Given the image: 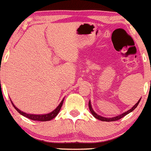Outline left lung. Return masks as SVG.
Segmentation results:
<instances>
[{
  "label": "left lung",
  "mask_w": 151,
  "mask_h": 151,
  "mask_svg": "<svg viewBox=\"0 0 151 151\" xmlns=\"http://www.w3.org/2000/svg\"><path fill=\"white\" fill-rule=\"evenodd\" d=\"M141 98H140L139 100H138V101L137 102L134 106H133L131 108H130V110H128V111H126L125 113H122L121 115H118V116H115V117H113V118H106V117H103V116H101L100 115H98L96 113L95 111H93V109L92 108V106H91V101H89V103H88V107H89V109H90V111H91V113H92L93 116L95 118H97V119L100 120V121H107V122H111V121H118V120L121 119V118H123V117H124L125 116H126V115H128V113H130V112H132V111H133V110L135 109V108H136L137 106H138V103H140V101Z\"/></svg>",
  "instance_id": "left-lung-1"
}]
</instances>
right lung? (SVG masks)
<instances>
[{"instance_id":"obj_1","label":"right lung","mask_w":151,"mask_h":151,"mask_svg":"<svg viewBox=\"0 0 151 151\" xmlns=\"http://www.w3.org/2000/svg\"><path fill=\"white\" fill-rule=\"evenodd\" d=\"M63 101H64V98L62 100L61 102L60 103V104L57 106V108H55L54 111H52V112L47 113V114H38V115L29 114V113H26L23 112V111H21V110H19L18 108L16 107V106L13 104V103L11 101L12 104H13V107L15 108V109H16V111L20 113V114H21L22 116L26 117V118H29V119H30V120H33V121H50V120L53 119V118H55V117L58 114V113L60 112V108H61V107H62L63 103Z\"/></svg>"}]
</instances>
